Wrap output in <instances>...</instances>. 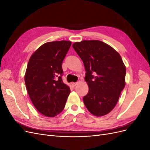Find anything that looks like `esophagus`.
Wrapping results in <instances>:
<instances>
[{"instance_id": "1", "label": "esophagus", "mask_w": 150, "mask_h": 150, "mask_svg": "<svg viewBox=\"0 0 150 150\" xmlns=\"http://www.w3.org/2000/svg\"><path fill=\"white\" fill-rule=\"evenodd\" d=\"M77 84H78V82H76V83H72V86H74H74H76Z\"/></svg>"}]
</instances>
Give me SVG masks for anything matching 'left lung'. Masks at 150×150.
Listing matches in <instances>:
<instances>
[{
	"label": "left lung",
	"mask_w": 150,
	"mask_h": 150,
	"mask_svg": "<svg viewBox=\"0 0 150 150\" xmlns=\"http://www.w3.org/2000/svg\"><path fill=\"white\" fill-rule=\"evenodd\" d=\"M72 47L82 59L88 93L86 108L94 116L108 114L116 106L125 86L126 67L118 52L100 40H83Z\"/></svg>",
	"instance_id": "left-lung-1"
}]
</instances>
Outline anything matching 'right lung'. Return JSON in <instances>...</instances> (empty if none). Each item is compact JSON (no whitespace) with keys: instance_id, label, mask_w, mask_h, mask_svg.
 <instances>
[{"instance_id":"right-lung-1","label":"right lung","mask_w":150,"mask_h":150,"mask_svg":"<svg viewBox=\"0 0 150 150\" xmlns=\"http://www.w3.org/2000/svg\"><path fill=\"white\" fill-rule=\"evenodd\" d=\"M67 40L47 42L31 56L25 74V84L34 106L47 117L64 110L70 88L63 83V60L71 47Z\"/></svg>"}]
</instances>
